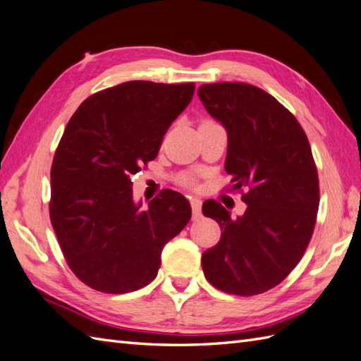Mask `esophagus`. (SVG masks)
<instances>
[{"label":"esophagus","mask_w":361,"mask_h":361,"mask_svg":"<svg viewBox=\"0 0 361 361\" xmlns=\"http://www.w3.org/2000/svg\"><path fill=\"white\" fill-rule=\"evenodd\" d=\"M200 208H202V200L197 197L191 199V209H192V219L200 217Z\"/></svg>","instance_id":"34e87169"}]
</instances>
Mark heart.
Here are the masks:
<instances>
[{
    "label": "heart",
    "instance_id": "1",
    "mask_svg": "<svg viewBox=\"0 0 361 361\" xmlns=\"http://www.w3.org/2000/svg\"><path fill=\"white\" fill-rule=\"evenodd\" d=\"M179 182L182 183V185H185L188 188L196 187V178L192 174H182L179 178Z\"/></svg>",
    "mask_w": 361,
    "mask_h": 361
}]
</instances>
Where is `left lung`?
Segmentation results:
<instances>
[{
    "instance_id": "obj_1",
    "label": "left lung",
    "mask_w": 361,
    "mask_h": 361,
    "mask_svg": "<svg viewBox=\"0 0 361 361\" xmlns=\"http://www.w3.org/2000/svg\"><path fill=\"white\" fill-rule=\"evenodd\" d=\"M197 93L226 128L225 170L248 205L237 219L216 200L202 207L222 230L219 243L202 254L204 274L228 294L267 293L300 262L317 221L320 188L310 140L294 114L256 85L204 84Z\"/></svg>"
}]
</instances>
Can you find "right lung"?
Returning <instances> with one entry per match:
<instances>
[{
    "mask_svg": "<svg viewBox=\"0 0 361 361\" xmlns=\"http://www.w3.org/2000/svg\"><path fill=\"white\" fill-rule=\"evenodd\" d=\"M195 89L128 81L93 93L68 121L50 170V222L67 265L96 291L150 283L165 243L190 222V202L173 190L136 205L131 176L157 156Z\"/></svg>",
    "mask_w": 361,
    "mask_h": 361,
    "instance_id": "add662e5",
    "label": "right lung"
}]
</instances>
